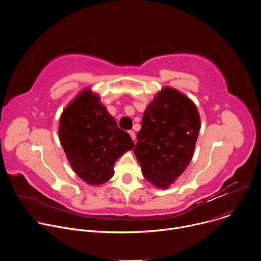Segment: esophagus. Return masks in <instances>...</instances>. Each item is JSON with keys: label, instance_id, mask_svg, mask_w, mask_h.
I'll list each match as a JSON object with an SVG mask.
<instances>
[{"label": "esophagus", "instance_id": "1", "mask_svg": "<svg viewBox=\"0 0 261 261\" xmlns=\"http://www.w3.org/2000/svg\"><path fill=\"white\" fill-rule=\"evenodd\" d=\"M129 134H130L131 138H132L133 140H135V133H134V131H133V130H130V131H129Z\"/></svg>", "mask_w": 261, "mask_h": 261}]
</instances>
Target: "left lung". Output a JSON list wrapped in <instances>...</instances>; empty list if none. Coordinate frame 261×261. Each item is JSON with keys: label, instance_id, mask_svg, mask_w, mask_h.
Here are the masks:
<instances>
[{"label": "left lung", "instance_id": "1", "mask_svg": "<svg viewBox=\"0 0 261 261\" xmlns=\"http://www.w3.org/2000/svg\"><path fill=\"white\" fill-rule=\"evenodd\" d=\"M200 129L194 103L181 93L164 88L145 109L134 154L143 176L167 188L190 163Z\"/></svg>", "mask_w": 261, "mask_h": 261}]
</instances>
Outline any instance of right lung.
Here are the masks:
<instances>
[{
  "mask_svg": "<svg viewBox=\"0 0 261 261\" xmlns=\"http://www.w3.org/2000/svg\"><path fill=\"white\" fill-rule=\"evenodd\" d=\"M59 135L73 170L90 185L108 180L118 158L134 146L129 133L118 127L99 97L89 90L63 111Z\"/></svg>",
  "mask_w": 261,
  "mask_h": 261,
  "instance_id": "right-lung-1",
  "label": "right lung"
}]
</instances>
